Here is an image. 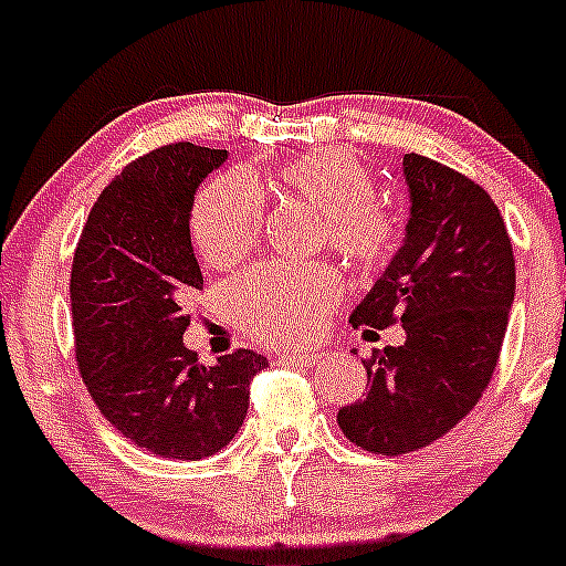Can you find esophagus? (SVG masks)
<instances>
[{"mask_svg":"<svg viewBox=\"0 0 566 566\" xmlns=\"http://www.w3.org/2000/svg\"><path fill=\"white\" fill-rule=\"evenodd\" d=\"M277 364H302V367H313V364H318V356L313 354V350H302V354H281L277 356Z\"/></svg>","mask_w":566,"mask_h":566,"instance_id":"esophagus-1","label":"esophagus"}]
</instances>
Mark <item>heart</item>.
Wrapping results in <instances>:
<instances>
[{
	"label": "heart",
	"mask_w": 566,
	"mask_h": 566,
	"mask_svg": "<svg viewBox=\"0 0 566 566\" xmlns=\"http://www.w3.org/2000/svg\"><path fill=\"white\" fill-rule=\"evenodd\" d=\"M270 184L324 212L326 242L361 272L382 270L399 245V221L373 202L375 178L350 150L321 148L291 156ZM199 256L218 270L240 264L261 237V197L242 175H223L202 188L191 210ZM337 272L324 264H264L232 285V310L245 332L266 345H302L318 332L339 300Z\"/></svg>",
	"instance_id": "obj_1"
}]
</instances>
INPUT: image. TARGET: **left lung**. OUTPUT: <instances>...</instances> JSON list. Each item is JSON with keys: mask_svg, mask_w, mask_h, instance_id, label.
Returning a JSON list of instances; mask_svg holds the SVG:
<instances>
[{"mask_svg": "<svg viewBox=\"0 0 566 566\" xmlns=\"http://www.w3.org/2000/svg\"><path fill=\"white\" fill-rule=\"evenodd\" d=\"M405 242L350 313L375 337L405 326V345L367 358V394L337 412L369 453L399 455L448 434L489 388L515 296V259L494 199L475 180L405 154Z\"/></svg>", "mask_w": 566, "mask_h": 566, "instance_id": "1", "label": "left lung"}]
</instances>
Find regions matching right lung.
<instances>
[{
  "label": "right lung",
  "instance_id": "add662e5",
  "mask_svg": "<svg viewBox=\"0 0 566 566\" xmlns=\"http://www.w3.org/2000/svg\"><path fill=\"white\" fill-rule=\"evenodd\" d=\"M227 150L172 143L113 180L83 227L70 277L75 354L91 399L126 440L161 459L221 451L266 367L234 350L212 367L184 345L186 296L202 289L191 248L193 193Z\"/></svg>",
  "mask_w": 566,
  "mask_h": 566
}]
</instances>
